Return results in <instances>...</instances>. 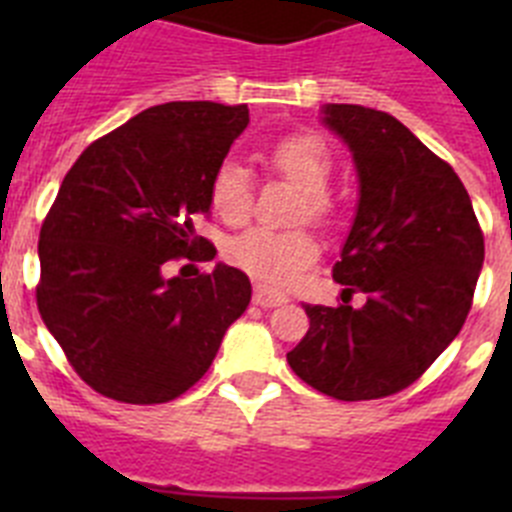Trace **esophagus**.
<instances>
[{"label":"esophagus","instance_id":"34e87169","mask_svg":"<svg viewBox=\"0 0 512 512\" xmlns=\"http://www.w3.org/2000/svg\"><path fill=\"white\" fill-rule=\"evenodd\" d=\"M253 302L259 307H279L287 302V297L279 295V292H271V289L266 287H256L253 289Z\"/></svg>","mask_w":512,"mask_h":512}]
</instances>
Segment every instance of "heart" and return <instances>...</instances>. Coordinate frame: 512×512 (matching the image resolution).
Returning a JSON list of instances; mask_svg holds the SVG:
<instances>
[{
  "instance_id": "b5f03b06",
  "label": "heart",
  "mask_w": 512,
  "mask_h": 512,
  "mask_svg": "<svg viewBox=\"0 0 512 512\" xmlns=\"http://www.w3.org/2000/svg\"><path fill=\"white\" fill-rule=\"evenodd\" d=\"M266 164L300 187L295 220L328 223L336 210L328 182L333 174V156L318 133L295 130L277 138L266 148ZM210 207L225 225H243L251 217L253 187L246 169L235 161H223L210 179ZM320 246L307 228L266 230L251 228L235 235L225 246V259L235 269L246 271L264 287H287L300 271L318 259Z\"/></svg>"
}]
</instances>
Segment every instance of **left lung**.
Returning a JSON list of instances; mask_svg holds the SVG:
<instances>
[{
    "label": "left lung",
    "instance_id": "obj_1",
    "mask_svg": "<svg viewBox=\"0 0 512 512\" xmlns=\"http://www.w3.org/2000/svg\"><path fill=\"white\" fill-rule=\"evenodd\" d=\"M325 122L354 151L361 197L333 279L336 307L305 305L310 330L287 354L312 390L343 402L405 390L459 336L485 261L467 189L397 117L328 104ZM364 291V308L346 294Z\"/></svg>",
    "mask_w": 512,
    "mask_h": 512
}]
</instances>
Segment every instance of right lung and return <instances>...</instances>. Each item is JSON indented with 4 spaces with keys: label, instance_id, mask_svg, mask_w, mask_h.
I'll use <instances>...</instances> for the list:
<instances>
[{
    "label": "right lung",
    "instance_id": "1",
    "mask_svg": "<svg viewBox=\"0 0 512 512\" xmlns=\"http://www.w3.org/2000/svg\"><path fill=\"white\" fill-rule=\"evenodd\" d=\"M246 104L166 102L84 148L40 228L35 300L84 382L130 405L176 400L200 382L251 282L217 264L164 279L169 261H210L194 223L210 179L246 130Z\"/></svg>",
    "mask_w": 512,
    "mask_h": 512
}]
</instances>
